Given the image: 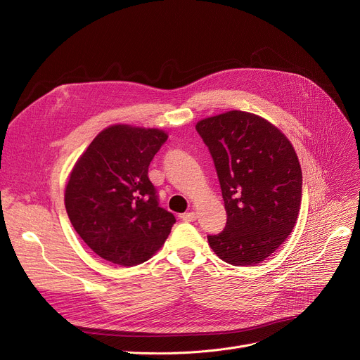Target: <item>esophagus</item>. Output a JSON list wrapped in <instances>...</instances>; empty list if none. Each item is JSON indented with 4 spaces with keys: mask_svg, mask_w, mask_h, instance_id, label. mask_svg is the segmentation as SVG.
Instances as JSON below:
<instances>
[{
    "mask_svg": "<svg viewBox=\"0 0 360 360\" xmlns=\"http://www.w3.org/2000/svg\"><path fill=\"white\" fill-rule=\"evenodd\" d=\"M181 219H182L184 221H195V220H197V214H195L194 212H191V213H184V214L181 216Z\"/></svg>",
    "mask_w": 360,
    "mask_h": 360,
    "instance_id": "esophagus-1",
    "label": "esophagus"
}]
</instances>
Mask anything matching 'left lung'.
Here are the masks:
<instances>
[{"mask_svg":"<svg viewBox=\"0 0 360 360\" xmlns=\"http://www.w3.org/2000/svg\"><path fill=\"white\" fill-rule=\"evenodd\" d=\"M209 147L220 182L224 231L207 236L210 248L232 266H257L292 233L302 201L296 151L270 121L228 110L195 125Z\"/></svg>","mask_w":360,"mask_h":360,"instance_id":"1","label":"left lung"}]
</instances>
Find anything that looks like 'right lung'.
Returning a JSON list of instances; mask_svg holds the SVG:
<instances>
[{"label": "right lung", "instance_id": "add662e5", "mask_svg": "<svg viewBox=\"0 0 360 360\" xmlns=\"http://www.w3.org/2000/svg\"><path fill=\"white\" fill-rule=\"evenodd\" d=\"M167 132L128 124L102 129L74 163L64 193L72 228L101 258L122 267L153 257L175 223L159 207L148 165Z\"/></svg>", "mask_w": 360, "mask_h": 360}]
</instances>
